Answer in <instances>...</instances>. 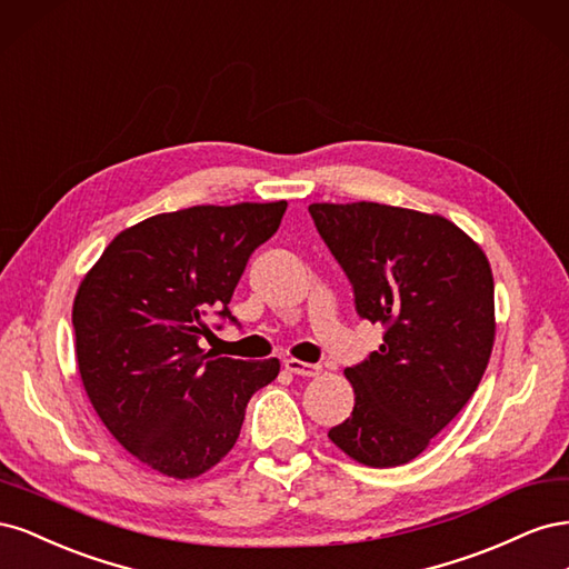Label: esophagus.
Instances as JSON below:
<instances>
[{"mask_svg":"<svg viewBox=\"0 0 569 569\" xmlns=\"http://www.w3.org/2000/svg\"><path fill=\"white\" fill-rule=\"evenodd\" d=\"M284 368H287L291 375H301V377H318V375H320V366L303 363V360H297V358H287V360H284Z\"/></svg>","mask_w":569,"mask_h":569,"instance_id":"esophagus-1","label":"esophagus"}]
</instances>
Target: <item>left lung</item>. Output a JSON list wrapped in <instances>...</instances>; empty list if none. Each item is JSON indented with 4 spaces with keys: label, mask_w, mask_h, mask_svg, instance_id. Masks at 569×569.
Listing matches in <instances>:
<instances>
[{
    "label": "left lung",
    "mask_w": 569,
    "mask_h": 569,
    "mask_svg": "<svg viewBox=\"0 0 569 569\" xmlns=\"http://www.w3.org/2000/svg\"><path fill=\"white\" fill-rule=\"evenodd\" d=\"M308 211L353 284L358 316L385 325L380 349L343 370L356 403L327 437L368 468L406 465L470 401L489 366V258L437 213L375 201Z\"/></svg>",
    "instance_id": "8db88e82"
}]
</instances>
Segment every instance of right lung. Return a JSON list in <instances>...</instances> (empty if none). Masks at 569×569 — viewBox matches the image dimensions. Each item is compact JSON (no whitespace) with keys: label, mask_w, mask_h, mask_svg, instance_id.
Masks as SVG:
<instances>
[{"label":"right lung","mask_w":569,"mask_h":569,"mask_svg":"<svg viewBox=\"0 0 569 569\" xmlns=\"http://www.w3.org/2000/svg\"><path fill=\"white\" fill-rule=\"evenodd\" d=\"M287 201L192 206L113 237L73 301L76 360L99 420L147 468L173 479L211 470L237 443L247 403L280 360L203 353L206 316H230L249 256Z\"/></svg>","instance_id":"add662e5"}]
</instances>
